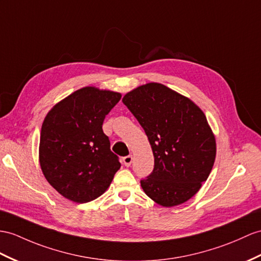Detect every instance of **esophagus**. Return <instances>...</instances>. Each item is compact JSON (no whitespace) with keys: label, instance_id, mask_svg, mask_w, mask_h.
<instances>
[{"label":"esophagus","instance_id":"esophagus-1","mask_svg":"<svg viewBox=\"0 0 261 261\" xmlns=\"http://www.w3.org/2000/svg\"><path fill=\"white\" fill-rule=\"evenodd\" d=\"M133 162V156L132 155H128V156H125L123 157V164L125 165L126 167H129L130 164Z\"/></svg>","mask_w":261,"mask_h":261}]
</instances>
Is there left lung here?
Segmentation results:
<instances>
[{
	"label": "left lung",
	"instance_id": "1",
	"mask_svg": "<svg viewBox=\"0 0 261 261\" xmlns=\"http://www.w3.org/2000/svg\"><path fill=\"white\" fill-rule=\"evenodd\" d=\"M147 135L154 169L141 179L149 198L164 207L180 205L198 192L213 169L216 141L194 101L163 84L148 83L123 97Z\"/></svg>",
	"mask_w": 261,
	"mask_h": 261
}]
</instances>
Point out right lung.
<instances>
[{"label": "right lung", "mask_w": 261, "mask_h": 261, "mask_svg": "<svg viewBox=\"0 0 261 261\" xmlns=\"http://www.w3.org/2000/svg\"><path fill=\"white\" fill-rule=\"evenodd\" d=\"M122 95L84 87L56 104L44 119L40 164L46 180L65 198L96 199L120 168L101 126Z\"/></svg>", "instance_id": "right-lung-1"}]
</instances>
